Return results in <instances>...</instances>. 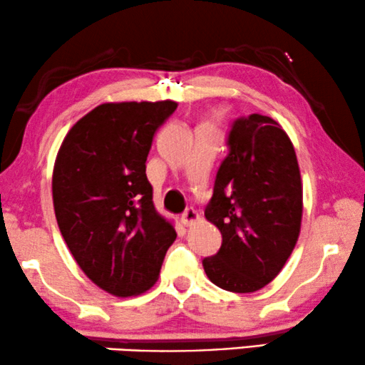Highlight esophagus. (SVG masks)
I'll return each instance as SVG.
<instances>
[{
	"label": "esophagus",
	"instance_id": "1",
	"mask_svg": "<svg viewBox=\"0 0 365 365\" xmlns=\"http://www.w3.org/2000/svg\"><path fill=\"white\" fill-rule=\"evenodd\" d=\"M198 213H197V210H193V208H188L187 212H185L183 215H182V218H180V222H182V225H185V227H190V225L192 223H195V222H198Z\"/></svg>",
	"mask_w": 365,
	"mask_h": 365
}]
</instances>
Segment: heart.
Returning a JSON list of instances; mask_svg holds the SVG:
<instances>
[{"mask_svg": "<svg viewBox=\"0 0 365 365\" xmlns=\"http://www.w3.org/2000/svg\"><path fill=\"white\" fill-rule=\"evenodd\" d=\"M215 117H217V114H213V115H212V119H215Z\"/></svg>", "mask_w": 365, "mask_h": 365, "instance_id": "obj_1", "label": "heart"}]
</instances>
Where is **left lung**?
<instances>
[{"label":"left lung","mask_w":365,"mask_h":365,"mask_svg":"<svg viewBox=\"0 0 365 365\" xmlns=\"http://www.w3.org/2000/svg\"><path fill=\"white\" fill-rule=\"evenodd\" d=\"M228 147L205 210L222 248L203 268L222 289L255 292L279 274L299 238L301 172L291 138L268 115L236 119Z\"/></svg>","instance_id":"1"}]
</instances>
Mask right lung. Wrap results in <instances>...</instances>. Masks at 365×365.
<instances>
[{"label":"right lung","instance_id":"obj_1","mask_svg":"<svg viewBox=\"0 0 365 365\" xmlns=\"http://www.w3.org/2000/svg\"><path fill=\"white\" fill-rule=\"evenodd\" d=\"M177 102H106L71 127L53 170L61 235L92 283L112 296L157 283L177 233L153 207L145 162Z\"/></svg>","mask_w":365,"mask_h":365}]
</instances>
